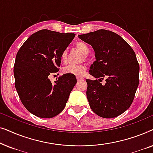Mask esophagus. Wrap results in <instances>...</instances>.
Returning <instances> with one entry per match:
<instances>
[{
    "label": "esophagus",
    "instance_id": "34e87169",
    "mask_svg": "<svg viewBox=\"0 0 153 153\" xmlns=\"http://www.w3.org/2000/svg\"><path fill=\"white\" fill-rule=\"evenodd\" d=\"M76 79L78 81H79V80H82V79H83V78L80 76H76Z\"/></svg>",
    "mask_w": 153,
    "mask_h": 153
}]
</instances>
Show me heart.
<instances>
[{"mask_svg":"<svg viewBox=\"0 0 153 153\" xmlns=\"http://www.w3.org/2000/svg\"><path fill=\"white\" fill-rule=\"evenodd\" d=\"M76 47L77 49L82 52L84 54L85 58H87L88 55L87 54L89 53L90 50L86 44L84 42L79 41L76 43ZM67 56H68V52L66 50H63L62 51L61 54H60V60L62 62H65L67 60ZM86 67L85 65L81 64V65H68L65 68L63 69V72L65 73H68V74H72L78 75V76H81L84 73Z\"/></svg>","mask_w":153,"mask_h":153,"instance_id":"1","label":"heart"}]
</instances>
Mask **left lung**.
Returning <instances> with one entry per match:
<instances>
[{"instance_id": "left-lung-1", "label": "left lung", "mask_w": 153, "mask_h": 153, "mask_svg": "<svg viewBox=\"0 0 153 153\" xmlns=\"http://www.w3.org/2000/svg\"><path fill=\"white\" fill-rule=\"evenodd\" d=\"M79 37L91 45L96 60L89 74L100 81L86 79V95L97 116L111 118L120 116L132 103L139 82V64L129 44L112 31L100 29Z\"/></svg>"}]
</instances>
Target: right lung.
<instances>
[{"label":"right lung","mask_w":153,"mask_h":153,"mask_svg":"<svg viewBox=\"0 0 153 153\" xmlns=\"http://www.w3.org/2000/svg\"><path fill=\"white\" fill-rule=\"evenodd\" d=\"M74 36L43 29L31 35L16 53L14 85L22 104L35 116L53 118L64 109L76 77L64 74L51 83L49 76L59 71L60 54Z\"/></svg>","instance_id":"right-lung-1"}]
</instances>
